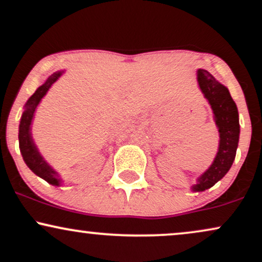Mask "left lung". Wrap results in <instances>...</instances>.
<instances>
[{
    "mask_svg": "<svg viewBox=\"0 0 262 262\" xmlns=\"http://www.w3.org/2000/svg\"><path fill=\"white\" fill-rule=\"evenodd\" d=\"M198 81L201 91L212 107L220 132V147L215 161L193 187L194 190L203 191L215 185L229 171L237 154L241 129L237 105L225 85L219 83L205 69L198 71Z\"/></svg>",
    "mask_w": 262,
    "mask_h": 262,
    "instance_id": "obj_1",
    "label": "left lung"
}]
</instances>
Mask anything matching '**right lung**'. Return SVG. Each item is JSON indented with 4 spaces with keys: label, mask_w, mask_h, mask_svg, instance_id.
I'll return each instance as SVG.
<instances>
[{
    "label": "right lung",
    "mask_w": 262,
    "mask_h": 262,
    "mask_svg": "<svg viewBox=\"0 0 262 262\" xmlns=\"http://www.w3.org/2000/svg\"><path fill=\"white\" fill-rule=\"evenodd\" d=\"M61 74L62 72H56V73H53L51 77H49L46 83L41 85L39 89L30 96L27 105H25V111L23 113V116H21L19 124V149L25 163H27V166L29 167L36 176L45 179L47 183H50V184L52 185L59 184V177L57 173L53 171L51 167L43 161L42 157L40 156L39 151L36 150L35 145L33 143V139H31L30 124L31 119H33L34 112H35V108L36 106L39 105L40 100L42 99L43 95L47 93V90L50 89V86L58 79V77Z\"/></svg>",
    "instance_id": "obj_1"
}]
</instances>
